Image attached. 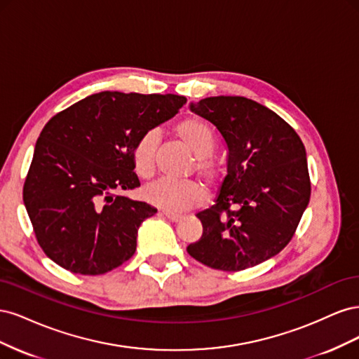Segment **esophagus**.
Returning a JSON list of instances; mask_svg holds the SVG:
<instances>
[{
    "mask_svg": "<svg viewBox=\"0 0 359 359\" xmlns=\"http://www.w3.org/2000/svg\"><path fill=\"white\" fill-rule=\"evenodd\" d=\"M163 214H165L170 222H180V220L182 219V215H180V214H173V212H169V211H163Z\"/></svg>",
    "mask_w": 359,
    "mask_h": 359,
    "instance_id": "esophagus-1",
    "label": "esophagus"
}]
</instances>
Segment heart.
Wrapping results in <instances>:
<instances>
[{
	"label": "heart",
	"mask_w": 359,
	"mask_h": 359,
	"mask_svg": "<svg viewBox=\"0 0 359 359\" xmlns=\"http://www.w3.org/2000/svg\"><path fill=\"white\" fill-rule=\"evenodd\" d=\"M175 133L181 142L196 156L194 168L198 175L208 187H212L220 178L222 168L210 154L215 148L212 128L202 118H184L175 127ZM158 135L147 132L140 136L132 151L133 169L142 180H151L156 173ZM145 199L169 212H181L194 208L203 199V189L199 182L186 180H161L145 190Z\"/></svg>",
	"instance_id": "1"
}]
</instances>
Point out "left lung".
<instances>
[{
	"mask_svg": "<svg viewBox=\"0 0 359 359\" xmlns=\"http://www.w3.org/2000/svg\"><path fill=\"white\" fill-rule=\"evenodd\" d=\"M190 109L217 127L229 156L215 203L196 214L202 236L187 252L212 269L256 266L289 244L307 208L306 148L283 118L245 97H206Z\"/></svg>",
	"mask_w": 359,
	"mask_h": 359,
	"instance_id": "8db88e82",
	"label": "left lung"
}]
</instances>
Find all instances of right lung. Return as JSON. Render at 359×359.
I'll use <instances>...</instances> for the list:
<instances>
[{"label":"right lung","instance_id":"right-lung-1","mask_svg":"<svg viewBox=\"0 0 359 359\" xmlns=\"http://www.w3.org/2000/svg\"><path fill=\"white\" fill-rule=\"evenodd\" d=\"M186 102L177 94L103 91L49 119L24 184L32 229L49 259L74 274L100 276L135 255L139 226L157 210L116 193L140 186L136 140Z\"/></svg>","mask_w":359,"mask_h":359}]
</instances>
